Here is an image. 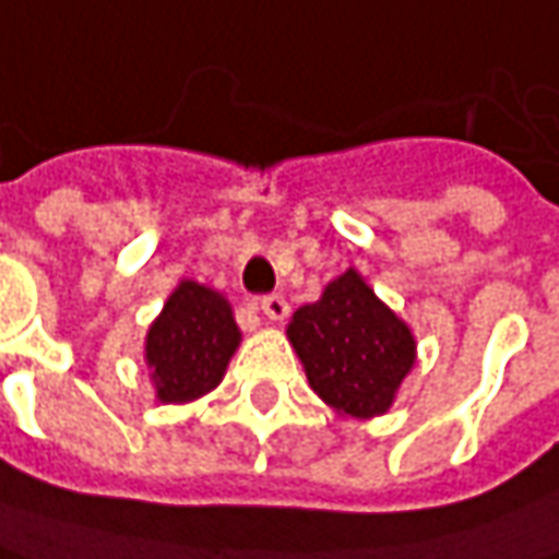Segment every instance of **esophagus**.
Instances as JSON below:
<instances>
[{
  "mask_svg": "<svg viewBox=\"0 0 559 559\" xmlns=\"http://www.w3.org/2000/svg\"><path fill=\"white\" fill-rule=\"evenodd\" d=\"M260 311H263L269 320H275V323H278V320H284L287 314H290V306H287V299H284V296H278V293H269V296L260 299Z\"/></svg>",
  "mask_w": 559,
  "mask_h": 559,
  "instance_id": "34e87169",
  "label": "esophagus"
}]
</instances>
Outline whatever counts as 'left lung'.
<instances>
[{
  "label": "left lung",
  "mask_w": 559,
  "mask_h": 559,
  "mask_svg": "<svg viewBox=\"0 0 559 559\" xmlns=\"http://www.w3.org/2000/svg\"><path fill=\"white\" fill-rule=\"evenodd\" d=\"M287 338L320 400L360 420L388 415L417 360L412 326L357 269L330 281L318 302L296 308Z\"/></svg>",
  "instance_id": "obj_1"
}]
</instances>
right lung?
<instances>
[{"mask_svg": "<svg viewBox=\"0 0 559 559\" xmlns=\"http://www.w3.org/2000/svg\"><path fill=\"white\" fill-rule=\"evenodd\" d=\"M241 345V330L224 293L199 281H178L144 335V362L159 402L202 400L224 381Z\"/></svg>", "mask_w": 559, "mask_h": 559, "instance_id": "1", "label": "right lung"}]
</instances>
